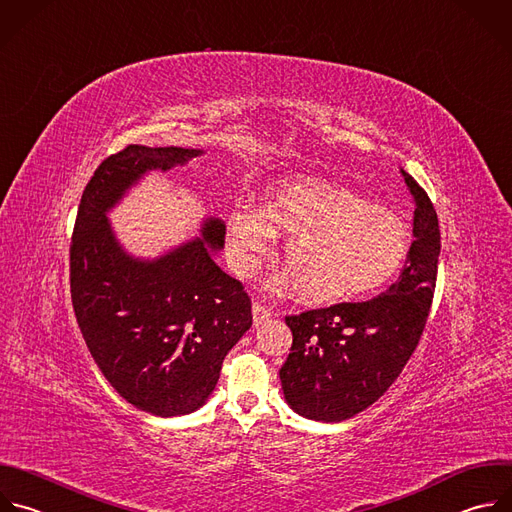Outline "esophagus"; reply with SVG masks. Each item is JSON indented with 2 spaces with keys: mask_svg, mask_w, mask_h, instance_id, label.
<instances>
[{
  "mask_svg": "<svg viewBox=\"0 0 512 512\" xmlns=\"http://www.w3.org/2000/svg\"><path fill=\"white\" fill-rule=\"evenodd\" d=\"M252 315H254V325H256V327L262 325L264 321L272 319V311L268 309V306H264L262 302H258V300L252 304Z\"/></svg>",
  "mask_w": 512,
  "mask_h": 512,
  "instance_id": "obj_1",
  "label": "esophagus"
}]
</instances>
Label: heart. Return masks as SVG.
<instances>
[{"mask_svg":"<svg viewBox=\"0 0 512 512\" xmlns=\"http://www.w3.org/2000/svg\"><path fill=\"white\" fill-rule=\"evenodd\" d=\"M232 266L250 276L286 236L288 274L270 286L298 290L311 306H337L367 296L395 278L410 252L405 224L351 189L319 181H280L266 193L262 212L236 208L228 216Z\"/></svg>","mask_w":512,"mask_h":512,"instance_id":"heart-1","label":"heart"}]
</instances>
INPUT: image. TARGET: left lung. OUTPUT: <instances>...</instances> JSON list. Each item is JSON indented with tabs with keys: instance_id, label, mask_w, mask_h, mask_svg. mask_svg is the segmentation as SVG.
<instances>
[{
	"instance_id": "1",
	"label": "left lung",
	"mask_w": 512,
	"mask_h": 512,
	"mask_svg": "<svg viewBox=\"0 0 512 512\" xmlns=\"http://www.w3.org/2000/svg\"><path fill=\"white\" fill-rule=\"evenodd\" d=\"M403 179L416 199L414 242L399 278L379 296L286 317L290 353L280 367L292 410L343 422L375 403L399 377L426 329L436 290L440 226L424 187Z\"/></svg>"
}]
</instances>
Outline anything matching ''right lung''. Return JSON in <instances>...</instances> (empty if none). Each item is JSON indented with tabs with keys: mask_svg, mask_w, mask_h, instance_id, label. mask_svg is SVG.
I'll list each match as a JSON object with an SVG mask.
<instances>
[{
	"mask_svg": "<svg viewBox=\"0 0 512 512\" xmlns=\"http://www.w3.org/2000/svg\"><path fill=\"white\" fill-rule=\"evenodd\" d=\"M199 153L129 145L107 157L84 187L70 240L72 306L94 363L121 397L161 418L206 403L228 351L252 327V300L214 260L226 238L220 220L157 260H139L121 248L107 212L145 171Z\"/></svg>",
	"mask_w": 512,
	"mask_h": 512,
	"instance_id": "add662e5",
	"label": "right lung"
}]
</instances>
